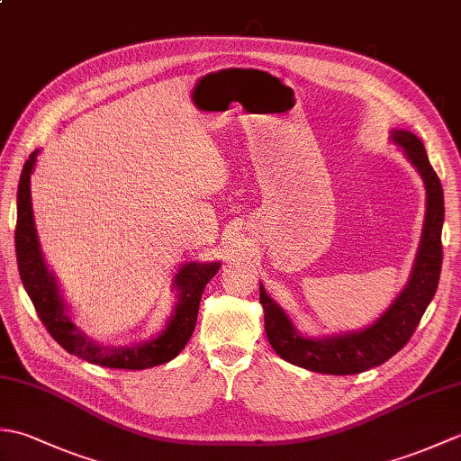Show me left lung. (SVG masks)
Returning <instances> with one entry per match:
<instances>
[{
  "label": "left lung",
  "mask_w": 461,
  "mask_h": 461,
  "mask_svg": "<svg viewBox=\"0 0 461 461\" xmlns=\"http://www.w3.org/2000/svg\"><path fill=\"white\" fill-rule=\"evenodd\" d=\"M394 142L402 146L408 160L424 178L428 192V212L422 241L412 277L404 291L394 299L384 315L365 330L327 339H305L293 327L289 317L276 301L267 297L263 285L259 301L266 311V332L269 345L277 355L291 362L322 375H358L375 368L402 348L414 335L429 301L434 299L439 271H442V223H444V190L438 174L429 164L424 144L412 132L394 131Z\"/></svg>",
  "instance_id": "1"
}]
</instances>
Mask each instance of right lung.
Masks as SVG:
<instances>
[{
	"mask_svg": "<svg viewBox=\"0 0 461 461\" xmlns=\"http://www.w3.org/2000/svg\"><path fill=\"white\" fill-rule=\"evenodd\" d=\"M35 156L37 152L29 156V160L23 164L22 178H19L15 253L23 287L49 335L71 355L106 368L144 370L178 357L194 332L203 287L218 273L220 263H188L178 271L174 279V285L178 287V305H176L174 315L158 337L146 340L142 345L121 348L95 345L68 319L65 303L59 295L57 281L49 273L41 249H39L32 210V190H29Z\"/></svg>",
	"mask_w": 461,
	"mask_h": 461,
	"instance_id": "1",
	"label": "right lung"
}]
</instances>
